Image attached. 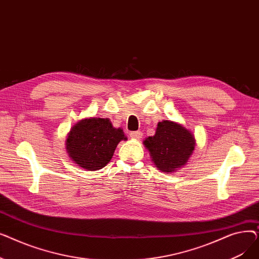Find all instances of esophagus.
Listing matches in <instances>:
<instances>
[{
    "label": "esophagus",
    "mask_w": 259,
    "mask_h": 259,
    "mask_svg": "<svg viewBox=\"0 0 259 259\" xmlns=\"http://www.w3.org/2000/svg\"><path fill=\"white\" fill-rule=\"evenodd\" d=\"M130 137L135 140H141L143 137V132L142 131H132V132H130Z\"/></svg>",
    "instance_id": "34e87169"
}]
</instances>
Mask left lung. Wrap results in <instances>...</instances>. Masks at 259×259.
<instances>
[{"label":"left lung","mask_w":259,"mask_h":259,"mask_svg":"<svg viewBox=\"0 0 259 259\" xmlns=\"http://www.w3.org/2000/svg\"><path fill=\"white\" fill-rule=\"evenodd\" d=\"M144 145L150 151L158 170L173 172L188 161L194 150L195 141L185 127L174 121L162 120L157 124L154 137L146 139Z\"/></svg>","instance_id":"left-lung-1"}]
</instances>
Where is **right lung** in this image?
Masks as SVG:
<instances>
[{
	"mask_svg": "<svg viewBox=\"0 0 259 259\" xmlns=\"http://www.w3.org/2000/svg\"><path fill=\"white\" fill-rule=\"evenodd\" d=\"M121 140H127L124 132L114 128L108 118L81 119L68 134L67 152L79 167L99 170L110 161Z\"/></svg>",
	"mask_w": 259,
	"mask_h": 259,
	"instance_id": "right-lung-1",
	"label": "right lung"
}]
</instances>
